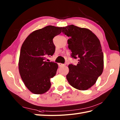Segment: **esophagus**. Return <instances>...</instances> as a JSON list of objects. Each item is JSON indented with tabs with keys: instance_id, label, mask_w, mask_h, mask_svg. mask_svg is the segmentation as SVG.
<instances>
[{
	"instance_id": "34e87169",
	"label": "esophagus",
	"mask_w": 120,
	"mask_h": 120,
	"mask_svg": "<svg viewBox=\"0 0 120 120\" xmlns=\"http://www.w3.org/2000/svg\"><path fill=\"white\" fill-rule=\"evenodd\" d=\"M58 65H59V67H63V66H65V64H62V63H58Z\"/></svg>"
}]
</instances>
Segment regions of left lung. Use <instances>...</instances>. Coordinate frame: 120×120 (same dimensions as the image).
Listing matches in <instances>:
<instances>
[{"mask_svg": "<svg viewBox=\"0 0 120 120\" xmlns=\"http://www.w3.org/2000/svg\"><path fill=\"white\" fill-rule=\"evenodd\" d=\"M68 40L71 56L78 59L77 65H68L67 79L71 86L86 90L95 83L104 69V55L100 41L90 30L73 25L62 28Z\"/></svg>", "mask_w": 120, "mask_h": 120, "instance_id": "left-lung-1", "label": "left lung"}]
</instances>
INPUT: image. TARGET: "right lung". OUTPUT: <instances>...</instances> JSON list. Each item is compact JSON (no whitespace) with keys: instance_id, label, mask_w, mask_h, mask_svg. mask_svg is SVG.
Returning a JSON list of instances; mask_svg holds the SVG:
<instances>
[{"instance_id":"obj_1","label":"right lung","mask_w":120,"mask_h":120,"mask_svg":"<svg viewBox=\"0 0 120 120\" xmlns=\"http://www.w3.org/2000/svg\"><path fill=\"white\" fill-rule=\"evenodd\" d=\"M62 27L47 26L31 32L22 43L19 61L22 80L34 94H42L49 90L50 78L56 75L57 63L47 62L48 56L55 52L53 38L62 32Z\"/></svg>"}]
</instances>
